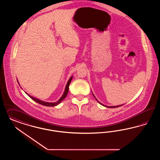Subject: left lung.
Returning a JSON list of instances; mask_svg holds the SVG:
<instances>
[{"label":"left lung","mask_w":160,"mask_h":160,"mask_svg":"<svg viewBox=\"0 0 160 160\" xmlns=\"http://www.w3.org/2000/svg\"><path fill=\"white\" fill-rule=\"evenodd\" d=\"M93 96L95 98V96H94V95H93ZM95 99H96V101H97L100 104H101L102 105H103V106H105V107H107V108H115V107H120V106H122V105H118V106H111V107H109V106H105V105H104L103 104L101 103L100 102H99V101H98V99H96V98H95Z\"/></svg>","instance_id":"1"}]
</instances>
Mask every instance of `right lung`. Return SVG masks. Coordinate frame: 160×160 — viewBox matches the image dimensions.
I'll return each mask as SVG.
<instances>
[{
    "label": "right lung",
    "mask_w": 160,
    "mask_h": 160,
    "mask_svg": "<svg viewBox=\"0 0 160 160\" xmlns=\"http://www.w3.org/2000/svg\"><path fill=\"white\" fill-rule=\"evenodd\" d=\"M72 77H70V78L69 80L68 81V82L67 83V85H66V87H65V90H64V93H63L62 96H61V98L57 102H45V101H41V100H40V99H38L35 98H34V97H32V96H30V95H28V94L27 93H26L28 95V96H29L31 99H32L33 101H34L35 102L41 104V105H42L47 106V107H54V106L57 105L59 103H60V102H61L62 101H63L64 99L65 98V97L67 95L68 92V90H69V85H70L71 82V80H72Z\"/></svg>",
    "instance_id": "1"
}]
</instances>
